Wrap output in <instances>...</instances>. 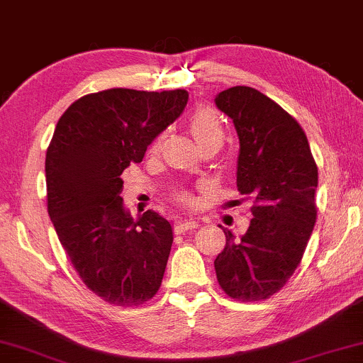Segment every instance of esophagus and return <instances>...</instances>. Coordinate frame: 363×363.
Masks as SVG:
<instances>
[{
	"label": "esophagus",
	"mask_w": 363,
	"mask_h": 363,
	"mask_svg": "<svg viewBox=\"0 0 363 363\" xmlns=\"http://www.w3.org/2000/svg\"><path fill=\"white\" fill-rule=\"evenodd\" d=\"M197 225H199V222L194 219H179L176 220V224H174V229H176L177 234H181V232L197 229Z\"/></svg>",
	"instance_id": "34e87169"
}]
</instances>
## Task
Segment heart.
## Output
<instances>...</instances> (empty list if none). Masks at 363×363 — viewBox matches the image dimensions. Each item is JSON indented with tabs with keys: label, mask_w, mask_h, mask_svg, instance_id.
I'll use <instances>...</instances> for the list:
<instances>
[{
	"label": "heart",
	"mask_w": 363,
	"mask_h": 363,
	"mask_svg": "<svg viewBox=\"0 0 363 363\" xmlns=\"http://www.w3.org/2000/svg\"><path fill=\"white\" fill-rule=\"evenodd\" d=\"M189 128H191L192 136L196 138V141L199 146L209 141L222 143V139H224V131H222L220 121L217 118L214 111L211 109H206V108L196 109L189 118ZM162 141H164V136L156 138V141H154L151 146L152 151H157V149L161 147ZM177 199L181 202H191V197L187 192H179Z\"/></svg>",
	"instance_id": "heart-1"
}]
</instances>
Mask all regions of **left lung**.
Masks as SVG:
<instances>
[{
	"label": "left lung",
	"instance_id": "left-lung-1",
	"mask_svg": "<svg viewBox=\"0 0 363 363\" xmlns=\"http://www.w3.org/2000/svg\"><path fill=\"white\" fill-rule=\"evenodd\" d=\"M216 106L235 125L238 189L254 202L244 235L222 229L216 275L235 301H265L286 286L306 252L317 219V164L301 124L260 91L234 86L216 96Z\"/></svg>",
	"mask_w": 363,
	"mask_h": 363
}]
</instances>
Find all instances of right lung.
<instances>
[{
  "mask_svg": "<svg viewBox=\"0 0 363 363\" xmlns=\"http://www.w3.org/2000/svg\"><path fill=\"white\" fill-rule=\"evenodd\" d=\"M189 93L114 88L74 101L46 151L48 214L89 291L121 307L161 287L172 227L154 211L133 219L121 174L184 111Z\"/></svg>",
  "mask_w": 363,
  "mask_h": 363,
  "instance_id": "add662e5",
  "label": "right lung"
}]
</instances>
